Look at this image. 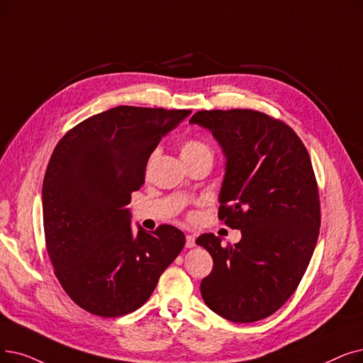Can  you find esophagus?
Returning <instances> with one entry per match:
<instances>
[{"mask_svg": "<svg viewBox=\"0 0 363 363\" xmlns=\"http://www.w3.org/2000/svg\"><path fill=\"white\" fill-rule=\"evenodd\" d=\"M185 246H186V247H194V246H196V238H194L193 234H188V235H186Z\"/></svg>", "mask_w": 363, "mask_h": 363, "instance_id": "34e87169", "label": "esophagus"}]
</instances>
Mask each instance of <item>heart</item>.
<instances>
[{"mask_svg": "<svg viewBox=\"0 0 363 363\" xmlns=\"http://www.w3.org/2000/svg\"><path fill=\"white\" fill-rule=\"evenodd\" d=\"M181 157L184 162H186L200 159V157H212V151L206 144L201 143L199 139H186L181 145Z\"/></svg>", "mask_w": 363, "mask_h": 363, "instance_id": "1", "label": "heart"}]
</instances>
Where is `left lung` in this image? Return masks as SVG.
<instances>
[{"label": "left lung", "instance_id": "obj_1", "mask_svg": "<svg viewBox=\"0 0 363 363\" xmlns=\"http://www.w3.org/2000/svg\"><path fill=\"white\" fill-rule=\"evenodd\" d=\"M190 123L209 129L224 151L218 216L242 233L234 246L212 233L197 238L213 259L200 283L203 301L235 323L265 319L298 288L319 238L308 151L288 124L254 109L199 111Z\"/></svg>", "mask_w": 363, "mask_h": 363}]
</instances>
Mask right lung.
Listing matches in <instances>:
<instances>
[{
	"label": "right lung",
	"instance_id": "right-lung-1",
	"mask_svg": "<svg viewBox=\"0 0 363 363\" xmlns=\"http://www.w3.org/2000/svg\"><path fill=\"white\" fill-rule=\"evenodd\" d=\"M190 109L116 106L62 138L43 181L47 254L72 301L101 318L147 303L185 235L173 225L132 233L130 196L151 152Z\"/></svg>",
	"mask_w": 363,
	"mask_h": 363
}]
</instances>
